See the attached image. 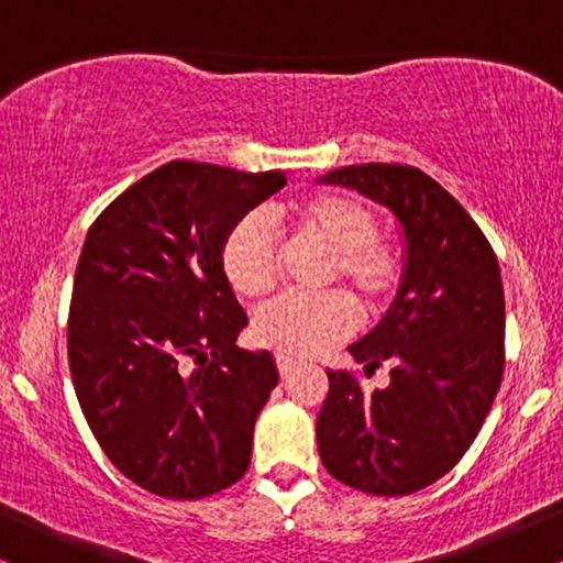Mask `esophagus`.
Masks as SVG:
<instances>
[{
    "label": "esophagus",
    "instance_id": "obj_1",
    "mask_svg": "<svg viewBox=\"0 0 563 563\" xmlns=\"http://www.w3.org/2000/svg\"><path fill=\"white\" fill-rule=\"evenodd\" d=\"M296 367H299V360L288 357V354H277V371H280V376H288Z\"/></svg>",
    "mask_w": 563,
    "mask_h": 563
}]
</instances>
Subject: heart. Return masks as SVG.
Masks as SVG:
<instances>
[{"label": "heart", "instance_id": "b5f03b06", "mask_svg": "<svg viewBox=\"0 0 563 563\" xmlns=\"http://www.w3.org/2000/svg\"><path fill=\"white\" fill-rule=\"evenodd\" d=\"M294 224L303 238L331 251L322 286H344L365 318H378L402 288V256L378 241V217L371 206L341 192L301 200ZM222 273L245 299H262L277 283V249L256 217L235 222L222 243ZM354 312L339 294L280 296L264 303L254 318V339L262 346L312 357L352 333Z\"/></svg>", "mask_w": 563, "mask_h": 563}]
</instances>
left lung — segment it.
<instances>
[{
  "mask_svg": "<svg viewBox=\"0 0 563 563\" xmlns=\"http://www.w3.org/2000/svg\"><path fill=\"white\" fill-rule=\"evenodd\" d=\"M318 183L384 206L397 222L405 267L389 312L349 346L365 373L389 363V386L365 394L352 373L328 371L320 461L360 493H418L466 455L500 389V267L466 209L416 166H341Z\"/></svg>",
  "mask_w": 563,
  "mask_h": 563,
  "instance_id": "1",
  "label": "left lung"
}]
</instances>
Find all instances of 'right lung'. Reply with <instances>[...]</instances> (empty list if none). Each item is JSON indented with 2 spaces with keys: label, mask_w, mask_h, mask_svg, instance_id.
Segmentation results:
<instances>
[{
  "label": "right lung",
  "mask_w": 563,
  "mask_h": 563,
  "mask_svg": "<svg viewBox=\"0 0 563 563\" xmlns=\"http://www.w3.org/2000/svg\"><path fill=\"white\" fill-rule=\"evenodd\" d=\"M286 172L169 161L95 219L76 267L68 365L89 429L147 493L198 500L249 471L254 423L277 386L228 277L230 228Z\"/></svg>",
  "instance_id": "right-lung-1"
}]
</instances>
